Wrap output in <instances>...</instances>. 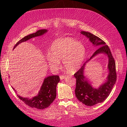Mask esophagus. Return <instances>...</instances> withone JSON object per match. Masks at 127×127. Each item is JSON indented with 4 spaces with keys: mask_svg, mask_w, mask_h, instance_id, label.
<instances>
[{
    "mask_svg": "<svg viewBox=\"0 0 127 127\" xmlns=\"http://www.w3.org/2000/svg\"><path fill=\"white\" fill-rule=\"evenodd\" d=\"M59 77H60V79L61 80H63V79H64L65 78V77H66V76L63 75H60Z\"/></svg>",
    "mask_w": 127,
    "mask_h": 127,
    "instance_id": "1",
    "label": "esophagus"
}]
</instances>
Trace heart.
I'll return each mask as SVG.
<instances>
[{"label": "heart", "mask_w": 127, "mask_h": 127, "mask_svg": "<svg viewBox=\"0 0 127 127\" xmlns=\"http://www.w3.org/2000/svg\"><path fill=\"white\" fill-rule=\"evenodd\" d=\"M86 55V49L80 42L71 37H64L53 41L46 57L49 67L57 70L62 60L64 67L69 72L77 70L82 66Z\"/></svg>", "instance_id": "b5f03b06"}]
</instances>
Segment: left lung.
<instances>
[{
    "label": "left lung",
    "instance_id": "obj_1",
    "mask_svg": "<svg viewBox=\"0 0 127 127\" xmlns=\"http://www.w3.org/2000/svg\"><path fill=\"white\" fill-rule=\"evenodd\" d=\"M81 33L89 38L90 41L94 45H98V47H99L88 61L100 53H105L109 57L108 69L109 74L107 76V80L98 88L92 87L91 84L85 79L83 73L86 63L84 64L74 74L76 79V85L75 91L76 97L85 105L91 106L103 102L110 95L117 80L116 63L110 48L104 41L89 32L82 31Z\"/></svg>",
    "mask_w": 127,
    "mask_h": 127
}]
</instances>
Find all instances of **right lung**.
Here are the masks:
<instances>
[{"label":"right lung","mask_w":127,"mask_h":127,"mask_svg":"<svg viewBox=\"0 0 127 127\" xmlns=\"http://www.w3.org/2000/svg\"><path fill=\"white\" fill-rule=\"evenodd\" d=\"M47 32V30L42 29L38 30L35 33L25 36L17 42V43L15 45L14 49L22 42L26 41L32 37L43 35ZM59 81L60 78L58 75L49 76L44 79L40 91L36 96L32 99L23 98L20 96L18 95H17V96L21 100L23 101L25 104L31 107L40 110L45 109L49 106L55 99L56 97V87ZM13 89L15 91L14 88Z\"/></svg>","instance_id":"1"}]
</instances>
